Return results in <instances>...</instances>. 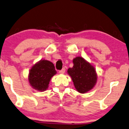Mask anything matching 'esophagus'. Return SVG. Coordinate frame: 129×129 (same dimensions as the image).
<instances>
[{
    "mask_svg": "<svg viewBox=\"0 0 129 129\" xmlns=\"http://www.w3.org/2000/svg\"><path fill=\"white\" fill-rule=\"evenodd\" d=\"M65 71H66V69H65V68H63L61 70V71H59V73H60V74H63L65 72Z\"/></svg>",
    "mask_w": 129,
    "mask_h": 129,
    "instance_id": "obj_1",
    "label": "esophagus"
}]
</instances>
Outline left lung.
Masks as SVG:
<instances>
[{
    "label": "left lung",
    "instance_id": "left-lung-1",
    "mask_svg": "<svg viewBox=\"0 0 129 129\" xmlns=\"http://www.w3.org/2000/svg\"><path fill=\"white\" fill-rule=\"evenodd\" d=\"M73 66L69 68L68 73L71 77L75 89L85 93L94 87L97 82V73L94 67L82 57L73 59Z\"/></svg>",
    "mask_w": 129,
    "mask_h": 129
}]
</instances>
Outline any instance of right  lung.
<instances>
[{
    "mask_svg": "<svg viewBox=\"0 0 129 129\" xmlns=\"http://www.w3.org/2000/svg\"><path fill=\"white\" fill-rule=\"evenodd\" d=\"M56 73L53 63L46 60H40L30 69L28 81L34 89L43 92L48 89L50 80Z\"/></svg>",
    "mask_w": 129,
    "mask_h": 129,
    "instance_id": "add662e5",
    "label": "right lung"
}]
</instances>
